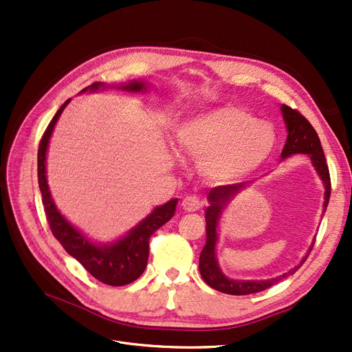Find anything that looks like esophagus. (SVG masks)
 I'll list each match as a JSON object with an SVG mask.
<instances>
[{
    "label": "esophagus",
    "mask_w": 352,
    "mask_h": 352,
    "mask_svg": "<svg viewBox=\"0 0 352 352\" xmlns=\"http://www.w3.org/2000/svg\"><path fill=\"white\" fill-rule=\"evenodd\" d=\"M202 204H204L202 199L199 197H195V195H188V197L182 199V207H184V210L188 211V212L198 211L202 207Z\"/></svg>",
    "instance_id": "34e87169"
}]
</instances>
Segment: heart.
I'll use <instances>...</instances> for the list:
<instances>
[{
	"mask_svg": "<svg viewBox=\"0 0 352 352\" xmlns=\"http://www.w3.org/2000/svg\"><path fill=\"white\" fill-rule=\"evenodd\" d=\"M184 151L202 160V171L230 182L256 170L271 155L276 135L271 124L256 121L234 105L218 107L184 124L178 131Z\"/></svg>",
	"mask_w": 352,
	"mask_h": 352,
	"instance_id": "1",
	"label": "heart"
}]
</instances>
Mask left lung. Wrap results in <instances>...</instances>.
<instances>
[{"instance_id": "obj_1", "label": "left lung", "mask_w": 352, "mask_h": 352, "mask_svg": "<svg viewBox=\"0 0 352 352\" xmlns=\"http://www.w3.org/2000/svg\"><path fill=\"white\" fill-rule=\"evenodd\" d=\"M283 116L287 124L288 137L287 142L283 148L281 158H285L292 154H308L312 160L314 166L318 171L320 177L325 184V202H324V212L327 210L329 195H331V178L328 164L322 151L321 141L318 134L311 122L300 113L298 109H294L288 105H281ZM245 186V182L230 184V186H218L212 188L208 194L210 207L206 211L207 221V243L199 254V272L202 280H204L211 288L221 291L230 295H250L255 292H261L274 284L280 283L285 276L292 275L300 268L295 267L289 272H285L276 278L265 280V281H234L227 278V276L219 271L217 260H215V243H217V226L221 215V211L228 204V201ZM314 247V245H312ZM311 247V250H312ZM307 260V258H305ZM302 260L301 264L305 263Z\"/></svg>"}]
</instances>
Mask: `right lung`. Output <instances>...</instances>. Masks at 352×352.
Returning a JSON list of instances; mask_svg holds the SVG:
<instances>
[{
    "instance_id": "right-lung-1",
    "label": "right lung",
    "mask_w": 352,
    "mask_h": 352,
    "mask_svg": "<svg viewBox=\"0 0 352 352\" xmlns=\"http://www.w3.org/2000/svg\"><path fill=\"white\" fill-rule=\"evenodd\" d=\"M102 84L100 82H94L89 88L97 89ZM120 88L129 91H140L144 88V84L140 81H134ZM68 102L69 100H67L57 111V114L52 117L41 137L38 146V186L43 194V206L50 230L52 235L58 239V243L63 245V248L71 256L76 258V260L98 281L113 287H122L126 284H131L133 281L140 278L146 267L148 254H150L151 235L174 217L177 199H171L166 202V204L155 208L153 214L148 215L137 228H134L126 236H124L113 245H94L76 228L69 226L68 221L57 211V208H55L45 178V153L48 141L55 122H57L63 109Z\"/></svg>"
}]
</instances>
